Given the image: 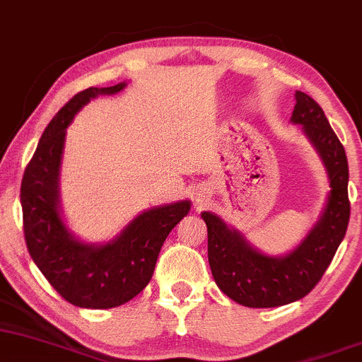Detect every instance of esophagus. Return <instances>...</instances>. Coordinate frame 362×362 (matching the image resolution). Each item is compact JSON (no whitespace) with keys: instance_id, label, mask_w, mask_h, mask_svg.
Segmentation results:
<instances>
[{"instance_id":"34e87169","label":"esophagus","mask_w":362,"mask_h":362,"mask_svg":"<svg viewBox=\"0 0 362 362\" xmlns=\"http://www.w3.org/2000/svg\"><path fill=\"white\" fill-rule=\"evenodd\" d=\"M205 198H206V194L203 193V191H198V193L194 194V199H197V203H203V202H205Z\"/></svg>"}]
</instances>
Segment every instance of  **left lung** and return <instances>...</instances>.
<instances>
[{"mask_svg": "<svg viewBox=\"0 0 362 362\" xmlns=\"http://www.w3.org/2000/svg\"><path fill=\"white\" fill-rule=\"evenodd\" d=\"M291 122L301 125L322 157L330 193L318 222L286 256H266L220 216L203 211L208 228V262L216 286L228 298L250 308H273L303 298L315 288L346 235L351 203L349 165L341 140L313 98L296 91Z\"/></svg>", "mask_w": 362, "mask_h": 362, "instance_id": "obj_1", "label": "left lung"}]
</instances>
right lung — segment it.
<instances>
[{"label":"right lung","mask_w":362,"mask_h":362,"mask_svg":"<svg viewBox=\"0 0 362 362\" xmlns=\"http://www.w3.org/2000/svg\"><path fill=\"white\" fill-rule=\"evenodd\" d=\"M125 83L88 88L59 110L42 134L21 180L20 202L30 256L64 300L81 308H113L137 296L151 281L169 232L188 215L191 202L151 208L106 244L76 239L59 205V173L66 129L98 95H115Z\"/></svg>","instance_id":"1"}]
</instances>
